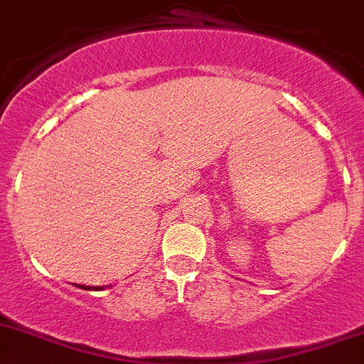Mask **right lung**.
<instances>
[{
	"instance_id": "obj_1",
	"label": "right lung",
	"mask_w": 364,
	"mask_h": 364,
	"mask_svg": "<svg viewBox=\"0 0 364 364\" xmlns=\"http://www.w3.org/2000/svg\"><path fill=\"white\" fill-rule=\"evenodd\" d=\"M75 286V284H73ZM77 287H80V289H87V291H100L103 289V287H91V286H80V284H77Z\"/></svg>"
}]
</instances>
